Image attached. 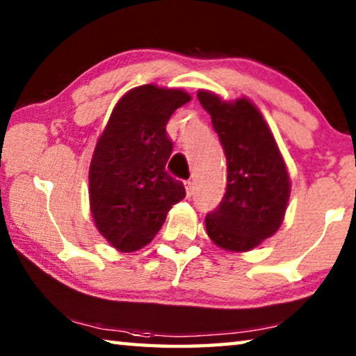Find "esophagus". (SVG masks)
Here are the masks:
<instances>
[{"label": "esophagus", "instance_id": "34e87169", "mask_svg": "<svg viewBox=\"0 0 356 356\" xmlns=\"http://www.w3.org/2000/svg\"><path fill=\"white\" fill-rule=\"evenodd\" d=\"M184 185H185V190H186V196L191 197L193 195H195V185H193L191 180H185Z\"/></svg>", "mask_w": 356, "mask_h": 356}]
</instances>
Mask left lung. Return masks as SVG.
Instances as JSON below:
<instances>
[{
    "label": "left lung",
    "mask_w": 356,
    "mask_h": 356,
    "mask_svg": "<svg viewBox=\"0 0 356 356\" xmlns=\"http://www.w3.org/2000/svg\"><path fill=\"white\" fill-rule=\"evenodd\" d=\"M225 149L226 193L206 216L209 237L227 251H250L272 237L284 220L291 182L276 141L248 99L225 102L197 92Z\"/></svg>",
    "instance_id": "left-lung-1"
}]
</instances>
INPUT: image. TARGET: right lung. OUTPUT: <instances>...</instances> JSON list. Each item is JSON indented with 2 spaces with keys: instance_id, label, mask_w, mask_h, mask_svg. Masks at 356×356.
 Instances as JSON below:
<instances>
[{
  "instance_id": "obj_1",
  "label": "right lung",
  "mask_w": 356,
  "mask_h": 356,
  "mask_svg": "<svg viewBox=\"0 0 356 356\" xmlns=\"http://www.w3.org/2000/svg\"><path fill=\"white\" fill-rule=\"evenodd\" d=\"M191 97L182 89L144 84L118 102L89 168V201L99 232L114 248L136 251L152 242L170 209L185 197L166 171L172 141L166 124Z\"/></svg>"
}]
</instances>
